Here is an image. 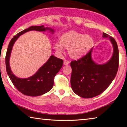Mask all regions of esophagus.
Masks as SVG:
<instances>
[{"label": "esophagus", "instance_id": "34e87169", "mask_svg": "<svg viewBox=\"0 0 127 127\" xmlns=\"http://www.w3.org/2000/svg\"><path fill=\"white\" fill-rule=\"evenodd\" d=\"M69 63V62L68 61H67V60H64V65H68Z\"/></svg>", "mask_w": 127, "mask_h": 127}]
</instances>
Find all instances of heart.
I'll return each mask as SVG.
<instances>
[{"label": "heart", "mask_w": 127, "mask_h": 127, "mask_svg": "<svg viewBox=\"0 0 127 127\" xmlns=\"http://www.w3.org/2000/svg\"><path fill=\"white\" fill-rule=\"evenodd\" d=\"M93 38L90 35L72 31L64 33L61 40L54 44V48L60 54H63L65 48L69 49L70 57L74 59H79L85 55L93 45Z\"/></svg>", "instance_id": "obj_1"}]
</instances>
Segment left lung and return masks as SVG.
Here are the masks:
<instances>
[{
    "label": "left lung",
    "instance_id": "left-lung-1",
    "mask_svg": "<svg viewBox=\"0 0 127 127\" xmlns=\"http://www.w3.org/2000/svg\"><path fill=\"white\" fill-rule=\"evenodd\" d=\"M102 37L110 41L113 53L106 63L98 64L92 58L91 48L86 55L77 61L71 62L70 78L72 89L83 98H92L102 93L111 84L117 73L119 66V50L113 37L103 32Z\"/></svg>",
    "mask_w": 127,
    "mask_h": 127
}]
</instances>
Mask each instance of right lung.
<instances>
[{
  "mask_svg": "<svg viewBox=\"0 0 127 127\" xmlns=\"http://www.w3.org/2000/svg\"><path fill=\"white\" fill-rule=\"evenodd\" d=\"M48 30L52 33L54 30L50 27L41 26H31L17 33L13 37L8 45L5 56L6 69L8 76L16 89L21 93L27 96H38L49 92L54 85V78L63 64V61L51 55L45 63L38 69L33 76L27 78H21L16 77L12 72L9 65V60L13 46L15 42L21 35L30 31H46Z\"/></svg>",
  "mask_w": 127,
  "mask_h": 127,
  "instance_id": "obj_1",
  "label": "right lung"
}]
</instances>
